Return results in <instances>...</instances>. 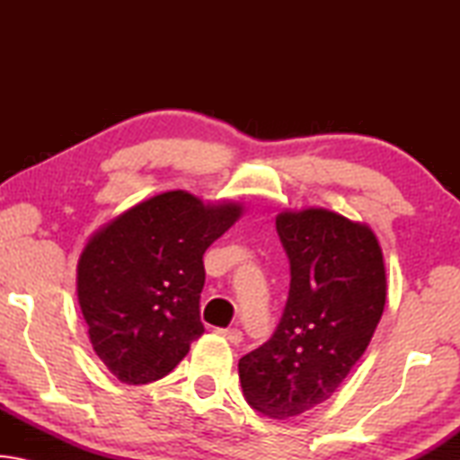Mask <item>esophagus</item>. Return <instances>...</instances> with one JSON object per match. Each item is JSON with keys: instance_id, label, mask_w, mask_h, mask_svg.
Listing matches in <instances>:
<instances>
[{"instance_id": "obj_1", "label": "esophagus", "mask_w": 460, "mask_h": 460, "mask_svg": "<svg viewBox=\"0 0 460 460\" xmlns=\"http://www.w3.org/2000/svg\"><path fill=\"white\" fill-rule=\"evenodd\" d=\"M217 332H219L221 337L227 339L229 342H233V345H239V342L243 341V332H241L239 329H219Z\"/></svg>"}]
</instances>
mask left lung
<instances>
[{
  "mask_svg": "<svg viewBox=\"0 0 460 460\" xmlns=\"http://www.w3.org/2000/svg\"><path fill=\"white\" fill-rule=\"evenodd\" d=\"M276 229L290 260V292L276 332L239 359L247 403L288 420L337 392L384 314L381 245L365 223L326 208L282 211Z\"/></svg>",
  "mask_w": 460,
  "mask_h": 460,
  "instance_id": "8db88e82",
  "label": "left lung"
}]
</instances>
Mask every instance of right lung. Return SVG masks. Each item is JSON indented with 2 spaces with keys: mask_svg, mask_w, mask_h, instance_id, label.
Here are the masks:
<instances>
[{
  "mask_svg": "<svg viewBox=\"0 0 460 460\" xmlns=\"http://www.w3.org/2000/svg\"><path fill=\"white\" fill-rule=\"evenodd\" d=\"M241 215V202L168 190L89 237L76 263V296L93 351L123 384L168 376L205 332L202 255Z\"/></svg>",
  "mask_w": 460,
  "mask_h": 460,
  "instance_id": "obj_1",
  "label": "right lung"
}]
</instances>
